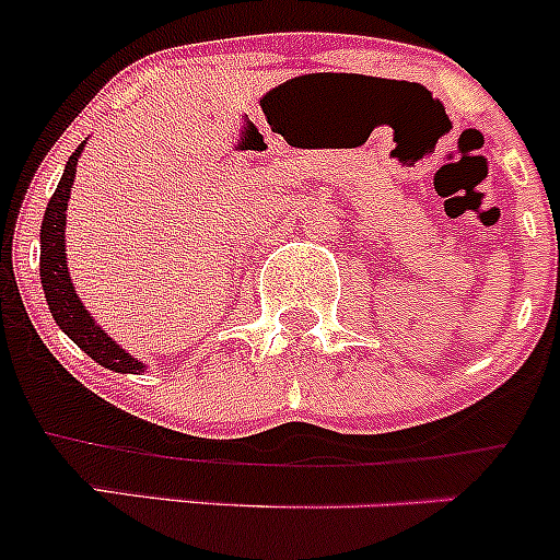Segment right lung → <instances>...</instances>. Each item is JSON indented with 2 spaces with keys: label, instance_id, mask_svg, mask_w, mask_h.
Masks as SVG:
<instances>
[{
  "label": "right lung",
  "instance_id": "1",
  "mask_svg": "<svg viewBox=\"0 0 560 560\" xmlns=\"http://www.w3.org/2000/svg\"><path fill=\"white\" fill-rule=\"evenodd\" d=\"M81 154L83 143L78 145L75 154L65 165L59 186H56L48 208H45L43 228H39V281H43L45 301H48L50 316L56 319L59 330L67 332L94 363H100L107 371H116V374H143L145 363H140L135 354L118 347L103 330V325L94 322V316L89 314V308L78 298L70 270H67V202H70L72 180H75V167Z\"/></svg>",
  "mask_w": 560,
  "mask_h": 560
}]
</instances>
